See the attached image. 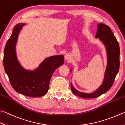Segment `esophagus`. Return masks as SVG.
<instances>
[{"label": "esophagus", "mask_w": 125, "mask_h": 125, "mask_svg": "<svg viewBox=\"0 0 125 125\" xmlns=\"http://www.w3.org/2000/svg\"><path fill=\"white\" fill-rule=\"evenodd\" d=\"M65 59L66 60H69L71 59V56H70V54H69V53L66 54L65 55Z\"/></svg>", "instance_id": "1"}]
</instances>
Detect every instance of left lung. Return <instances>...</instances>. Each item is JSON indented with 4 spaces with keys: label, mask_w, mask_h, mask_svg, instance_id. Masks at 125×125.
<instances>
[{
    "label": "left lung",
    "mask_w": 125,
    "mask_h": 125,
    "mask_svg": "<svg viewBox=\"0 0 125 125\" xmlns=\"http://www.w3.org/2000/svg\"><path fill=\"white\" fill-rule=\"evenodd\" d=\"M96 38H98L104 44L106 49L107 65L105 71L102 84L95 91L92 93H84L76 90L71 83V88L74 95L84 98L97 97L110 89L114 83L120 67V47L116 37L108 25L100 23L97 25ZM72 70L71 69V71Z\"/></svg>",
    "instance_id": "1"
}]
</instances>
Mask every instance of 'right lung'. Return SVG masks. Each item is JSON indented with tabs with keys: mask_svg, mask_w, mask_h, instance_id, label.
Returning <instances> with one entry per match:
<instances>
[{
	"mask_svg": "<svg viewBox=\"0 0 125 125\" xmlns=\"http://www.w3.org/2000/svg\"><path fill=\"white\" fill-rule=\"evenodd\" d=\"M24 23H19L7 41L4 49L3 63L5 71L14 90L23 95L38 97L47 93L53 72L64 62L63 55L46 58L34 70L24 69L19 62L16 52L18 34Z\"/></svg>",
	"mask_w": 125,
	"mask_h": 125,
	"instance_id": "right-lung-1",
	"label": "right lung"
}]
</instances>
